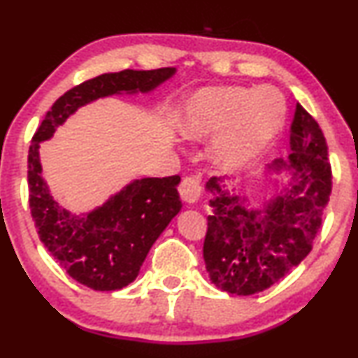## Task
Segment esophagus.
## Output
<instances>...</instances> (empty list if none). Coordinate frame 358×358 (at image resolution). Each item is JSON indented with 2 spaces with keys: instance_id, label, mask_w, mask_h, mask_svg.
Returning a JSON list of instances; mask_svg holds the SVG:
<instances>
[{
  "instance_id": "34e87169",
  "label": "esophagus",
  "mask_w": 358,
  "mask_h": 358,
  "mask_svg": "<svg viewBox=\"0 0 358 358\" xmlns=\"http://www.w3.org/2000/svg\"><path fill=\"white\" fill-rule=\"evenodd\" d=\"M179 194L180 199L187 203H195L202 194V187H200V179L189 176V178L182 179V182L179 185Z\"/></svg>"
}]
</instances>
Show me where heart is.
I'll return each mask as SVG.
<instances>
[{"label":"heart","instance_id":"heart-1","mask_svg":"<svg viewBox=\"0 0 358 358\" xmlns=\"http://www.w3.org/2000/svg\"><path fill=\"white\" fill-rule=\"evenodd\" d=\"M285 101L272 87H208L190 97L178 129L187 138L212 134L210 158L223 171L251 164L275 138L285 120Z\"/></svg>","mask_w":358,"mask_h":358}]
</instances>
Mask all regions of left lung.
<instances>
[{
  "label": "left lung",
  "instance_id": "1",
  "mask_svg": "<svg viewBox=\"0 0 358 358\" xmlns=\"http://www.w3.org/2000/svg\"><path fill=\"white\" fill-rule=\"evenodd\" d=\"M288 159L268 169L287 171L290 180L257 207L224 189L218 178L205 185L212 199L203 261L220 290L254 295L296 267L313 248L332 189L327 145L317 122L296 104Z\"/></svg>",
  "mask_w": 358,
  "mask_h": 358
}]
</instances>
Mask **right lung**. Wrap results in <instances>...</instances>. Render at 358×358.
Listing matches in <instances>:
<instances>
[{"mask_svg":"<svg viewBox=\"0 0 358 358\" xmlns=\"http://www.w3.org/2000/svg\"><path fill=\"white\" fill-rule=\"evenodd\" d=\"M174 73L176 68L124 70L81 83L58 97L32 136L29 205L38 238L68 275L92 290H120L135 280L151 246L182 208L178 194L180 178L135 179L101 207L78 215L53 199L42 178L38 148L80 107L122 92H150Z\"/></svg>","mask_w":358,"mask_h":358,"instance_id":"1","label":"right lung"}]
</instances>
